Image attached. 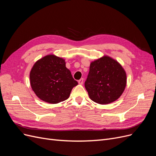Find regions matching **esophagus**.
<instances>
[{
    "label": "esophagus",
    "instance_id": "esophagus-1",
    "mask_svg": "<svg viewBox=\"0 0 156 156\" xmlns=\"http://www.w3.org/2000/svg\"><path fill=\"white\" fill-rule=\"evenodd\" d=\"M83 82H84V79H80L78 80V83L79 84H83Z\"/></svg>",
    "mask_w": 156,
    "mask_h": 156
}]
</instances>
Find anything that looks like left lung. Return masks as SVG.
<instances>
[{
	"label": "left lung",
	"instance_id": "left-lung-1",
	"mask_svg": "<svg viewBox=\"0 0 156 156\" xmlns=\"http://www.w3.org/2000/svg\"><path fill=\"white\" fill-rule=\"evenodd\" d=\"M126 74L121 64L108 56L91 62L84 83L91 100L101 105L116 101L124 92Z\"/></svg>",
	"mask_w": 156,
	"mask_h": 156
}]
</instances>
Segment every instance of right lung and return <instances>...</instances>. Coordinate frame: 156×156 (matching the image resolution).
<instances>
[{
    "label": "right lung",
    "instance_id": "1",
    "mask_svg": "<svg viewBox=\"0 0 156 156\" xmlns=\"http://www.w3.org/2000/svg\"><path fill=\"white\" fill-rule=\"evenodd\" d=\"M32 90L46 103L57 104L66 100L78 84L62 58L48 55L37 61L30 73Z\"/></svg>",
    "mask_w": 156,
    "mask_h": 156
}]
</instances>
